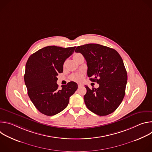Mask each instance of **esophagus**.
I'll use <instances>...</instances> for the list:
<instances>
[{
    "label": "esophagus",
    "instance_id": "obj_1",
    "mask_svg": "<svg viewBox=\"0 0 152 152\" xmlns=\"http://www.w3.org/2000/svg\"><path fill=\"white\" fill-rule=\"evenodd\" d=\"M82 86H83V85H82V84H81V83H78V87H82Z\"/></svg>",
    "mask_w": 152,
    "mask_h": 152
}]
</instances>
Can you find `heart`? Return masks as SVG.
<instances>
[{"mask_svg":"<svg viewBox=\"0 0 152 152\" xmlns=\"http://www.w3.org/2000/svg\"><path fill=\"white\" fill-rule=\"evenodd\" d=\"M81 55L80 53H76L75 55H74V58L76 59V58H77L78 56H80ZM71 79L72 80H74V81H76V82H79V81H80L82 78H83V75L80 73H74L73 75H72L71 77H70Z\"/></svg>","mask_w":152,"mask_h":152,"instance_id":"b5f03b06","label":"heart"}]
</instances>
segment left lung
<instances>
[{"label":"left lung","mask_w":152,"mask_h":152,"mask_svg":"<svg viewBox=\"0 0 152 152\" xmlns=\"http://www.w3.org/2000/svg\"><path fill=\"white\" fill-rule=\"evenodd\" d=\"M75 52L84 56L88 76L99 84V88L92 89L85 85L83 99L86 107L100 116L113 113L124 97L127 80L121 57L115 50L98 44L77 46Z\"/></svg>","instance_id":"left-lung-1"}]
</instances>
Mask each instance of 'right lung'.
Masks as SVG:
<instances>
[{"label": "right lung", "mask_w": 152, "mask_h": 152, "mask_svg": "<svg viewBox=\"0 0 152 152\" xmlns=\"http://www.w3.org/2000/svg\"><path fill=\"white\" fill-rule=\"evenodd\" d=\"M76 47L55 46L43 48L28 58L24 76L28 96L42 114L52 116L66 108L77 84L70 82L58 88L57 76L63 72V64L73 54Z\"/></svg>", "instance_id": "1"}]
</instances>
